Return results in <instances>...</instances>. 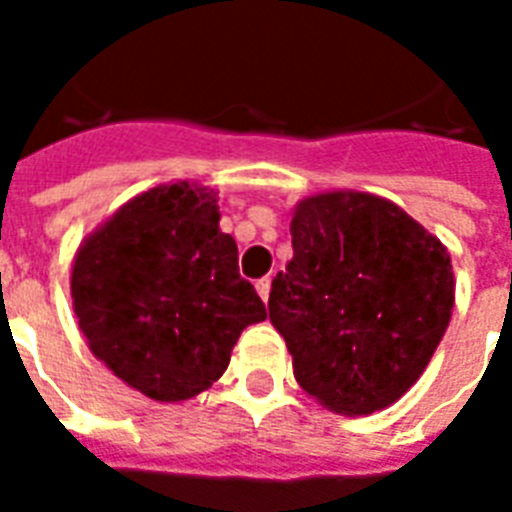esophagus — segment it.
Segmentation results:
<instances>
[{"mask_svg": "<svg viewBox=\"0 0 512 512\" xmlns=\"http://www.w3.org/2000/svg\"><path fill=\"white\" fill-rule=\"evenodd\" d=\"M270 288H272V278H261L256 280V291H259V297L267 302L270 299Z\"/></svg>", "mask_w": 512, "mask_h": 512, "instance_id": "esophagus-1", "label": "esophagus"}]
</instances>
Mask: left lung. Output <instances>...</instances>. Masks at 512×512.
<instances>
[{
    "label": "left lung",
    "instance_id": "1",
    "mask_svg": "<svg viewBox=\"0 0 512 512\" xmlns=\"http://www.w3.org/2000/svg\"><path fill=\"white\" fill-rule=\"evenodd\" d=\"M294 259L270 291V321L294 378L343 416H367L413 386L453 310L443 242L388 199L334 191L299 202Z\"/></svg>",
    "mask_w": 512,
    "mask_h": 512
}]
</instances>
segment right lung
Wrapping results in <instances>:
<instances>
[{"label":"right lung","mask_w":512,"mask_h":512,"mask_svg":"<svg viewBox=\"0 0 512 512\" xmlns=\"http://www.w3.org/2000/svg\"><path fill=\"white\" fill-rule=\"evenodd\" d=\"M72 299L96 359L156 402L213 386L242 329L267 318L213 191L188 183L151 188L96 229L75 256Z\"/></svg>","instance_id":"right-lung-1"}]
</instances>
